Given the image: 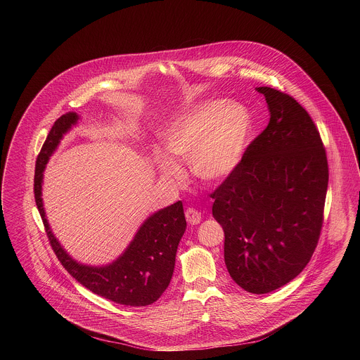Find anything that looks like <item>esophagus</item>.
Returning a JSON list of instances; mask_svg holds the SVG:
<instances>
[{
    "mask_svg": "<svg viewBox=\"0 0 360 360\" xmlns=\"http://www.w3.org/2000/svg\"><path fill=\"white\" fill-rule=\"evenodd\" d=\"M186 219H187L188 224L195 226V224L201 223L202 216H201V212H198L197 209H194V207H188V209L186 210Z\"/></svg>",
    "mask_w": 360,
    "mask_h": 360,
    "instance_id": "obj_1",
    "label": "esophagus"
}]
</instances>
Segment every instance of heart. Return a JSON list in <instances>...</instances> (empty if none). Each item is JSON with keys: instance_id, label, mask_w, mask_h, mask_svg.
<instances>
[{"instance_id": "obj_1", "label": "heart", "mask_w": 360, "mask_h": 360, "mask_svg": "<svg viewBox=\"0 0 360 360\" xmlns=\"http://www.w3.org/2000/svg\"><path fill=\"white\" fill-rule=\"evenodd\" d=\"M250 116L237 103H207L193 108L180 117L166 136V148L188 160L195 176L205 181H217L237 166L248 133ZM162 173L181 180V167L169 156L159 155Z\"/></svg>"}]
</instances>
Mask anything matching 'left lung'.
Segmentation results:
<instances>
[{
  "label": "left lung",
  "instance_id": "1",
  "mask_svg": "<svg viewBox=\"0 0 360 360\" xmlns=\"http://www.w3.org/2000/svg\"><path fill=\"white\" fill-rule=\"evenodd\" d=\"M257 90L269 124L210 198L231 278L248 292L267 294L295 278L316 250L328 163L307 109L280 90Z\"/></svg>",
  "mask_w": 360,
  "mask_h": 360
}]
</instances>
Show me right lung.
Wrapping results in <instances>:
<instances>
[{
  "label": "right lung",
  "instance_id": "right-lung-1",
  "mask_svg": "<svg viewBox=\"0 0 360 360\" xmlns=\"http://www.w3.org/2000/svg\"><path fill=\"white\" fill-rule=\"evenodd\" d=\"M77 119L75 112H68L56 119L36 160L34 200L52 250L68 273L91 292L126 307L151 305L165 292L173 276L177 247L187 227L183 204L177 201L150 216L124 254L108 266H87L69 257L52 234L46 219L41 183L50 156Z\"/></svg>",
  "mask_w": 360,
  "mask_h": 360
}]
</instances>
